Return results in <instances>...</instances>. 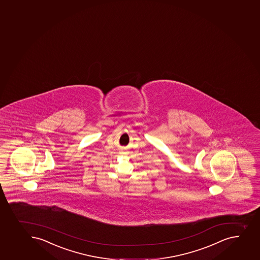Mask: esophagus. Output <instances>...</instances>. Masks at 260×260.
Listing matches in <instances>:
<instances>
[{
    "mask_svg": "<svg viewBox=\"0 0 260 260\" xmlns=\"http://www.w3.org/2000/svg\"><path fill=\"white\" fill-rule=\"evenodd\" d=\"M119 153H120L121 155H126L127 154V151L124 149H122L120 152H119Z\"/></svg>",
    "mask_w": 260,
    "mask_h": 260,
    "instance_id": "34e87169",
    "label": "esophagus"
}]
</instances>
